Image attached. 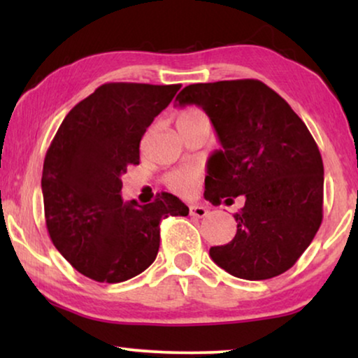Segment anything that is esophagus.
Wrapping results in <instances>:
<instances>
[{
  "instance_id": "34e87169",
  "label": "esophagus",
  "mask_w": 358,
  "mask_h": 358,
  "mask_svg": "<svg viewBox=\"0 0 358 358\" xmlns=\"http://www.w3.org/2000/svg\"><path fill=\"white\" fill-rule=\"evenodd\" d=\"M189 213L192 215V217L203 218V217H207L208 210L205 208V207H202V205H190V207H189Z\"/></svg>"
}]
</instances>
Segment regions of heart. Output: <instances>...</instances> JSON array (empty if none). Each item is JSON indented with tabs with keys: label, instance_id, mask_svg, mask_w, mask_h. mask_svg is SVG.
Returning a JSON list of instances; mask_svg holds the SVG:
<instances>
[{
	"label": "heart",
	"instance_id": "obj_1",
	"mask_svg": "<svg viewBox=\"0 0 358 358\" xmlns=\"http://www.w3.org/2000/svg\"><path fill=\"white\" fill-rule=\"evenodd\" d=\"M200 120H207V117H205L202 110L185 109L178 115L176 125H178V129H180V127L195 124V122ZM166 182H168V185L174 192L180 195H192L197 190L199 174L192 169H178L166 178Z\"/></svg>",
	"mask_w": 358,
	"mask_h": 358
}]
</instances>
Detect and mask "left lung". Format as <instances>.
<instances>
[{"label": "left lung", "mask_w": 358, "mask_h": 358, "mask_svg": "<svg viewBox=\"0 0 358 358\" xmlns=\"http://www.w3.org/2000/svg\"><path fill=\"white\" fill-rule=\"evenodd\" d=\"M176 106L202 107L222 145L208 158L205 199H246L234 238L210 248V257L244 280L288 271L322 222L324 168L305 122L257 80L189 85Z\"/></svg>", "instance_id": "1"}]
</instances>
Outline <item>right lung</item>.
Segmentation results:
<instances>
[{
    "instance_id": "obj_1",
    "label": "right lung",
    "mask_w": 358,
    "mask_h": 358,
    "mask_svg": "<svg viewBox=\"0 0 358 358\" xmlns=\"http://www.w3.org/2000/svg\"><path fill=\"white\" fill-rule=\"evenodd\" d=\"M180 85L107 83L73 107L45 155L47 229L63 257L96 282L119 283L148 268L163 218L187 205L163 192L155 202L122 200V176L140 163L141 136Z\"/></svg>"
}]
</instances>
